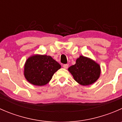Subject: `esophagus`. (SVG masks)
Masks as SVG:
<instances>
[{"mask_svg":"<svg viewBox=\"0 0 122 122\" xmlns=\"http://www.w3.org/2000/svg\"><path fill=\"white\" fill-rule=\"evenodd\" d=\"M63 67H64V68H65V69L68 68V64H64V65H63Z\"/></svg>","mask_w":122,"mask_h":122,"instance_id":"esophagus-1","label":"esophagus"}]
</instances>
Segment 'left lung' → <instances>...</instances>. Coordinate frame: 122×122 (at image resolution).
<instances>
[{
  "instance_id": "left-lung-1",
  "label": "left lung",
  "mask_w": 122,
  "mask_h": 122,
  "mask_svg": "<svg viewBox=\"0 0 122 122\" xmlns=\"http://www.w3.org/2000/svg\"><path fill=\"white\" fill-rule=\"evenodd\" d=\"M74 79L82 86H89L95 83L100 77V66L90 58L80 55L76 64L68 69Z\"/></svg>"
}]
</instances>
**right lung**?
Listing matches in <instances>:
<instances>
[{
    "label": "right lung",
    "instance_id": "right-lung-1",
    "mask_svg": "<svg viewBox=\"0 0 122 122\" xmlns=\"http://www.w3.org/2000/svg\"><path fill=\"white\" fill-rule=\"evenodd\" d=\"M61 66L51 56L35 54L29 56L24 66V76L34 86H42L50 81Z\"/></svg>",
    "mask_w": 122,
    "mask_h": 122
}]
</instances>
